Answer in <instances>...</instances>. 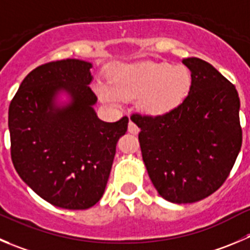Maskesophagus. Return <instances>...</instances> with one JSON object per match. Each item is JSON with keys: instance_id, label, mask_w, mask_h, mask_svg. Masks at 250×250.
Masks as SVG:
<instances>
[{"instance_id": "esophagus-1", "label": "esophagus", "mask_w": 250, "mask_h": 250, "mask_svg": "<svg viewBox=\"0 0 250 250\" xmlns=\"http://www.w3.org/2000/svg\"><path fill=\"white\" fill-rule=\"evenodd\" d=\"M127 131H129L130 134H132V135H137V134H139L140 129H139V127H137L136 124L132 123V121H130L129 126H127Z\"/></svg>"}]
</instances>
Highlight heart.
<instances>
[{
  "mask_svg": "<svg viewBox=\"0 0 250 250\" xmlns=\"http://www.w3.org/2000/svg\"><path fill=\"white\" fill-rule=\"evenodd\" d=\"M190 73L184 66L168 62L118 65L110 73V83L99 82L97 93L103 102L140 98L139 105L149 115H162L179 105L189 92Z\"/></svg>",
  "mask_w": 250,
  "mask_h": 250,
  "instance_id": "heart-1",
  "label": "heart"
}]
</instances>
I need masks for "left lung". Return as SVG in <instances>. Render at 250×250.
<instances>
[{"label": "left lung", "instance_id": "1", "mask_svg": "<svg viewBox=\"0 0 250 250\" xmlns=\"http://www.w3.org/2000/svg\"><path fill=\"white\" fill-rule=\"evenodd\" d=\"M184 101L162 115L132 114L149 179L174 204L196 203L225 183L242 147L238 92L212 65L198 58Z\"/></svg>", "mask_w": 250, "mask_h": 250}]
</instances>
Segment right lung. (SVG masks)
<instances>
[{
  "label": "right lung",
  "instance_id": "1",
  "mask_svg": "<svg viewBox=\"0 0 250 250\" xmlns=\"http://www.w3.org/2000/svg\"><path fill=\"white\" fill-rule=\"evenodd\" d=\"M92 63L66 59L38 66L21 83L8 109L11 157L17 173L40 198L68 210H85L103 196L116 142L129 118L98 119L89 87ZM71 102L59 108V91Z\"/></svg>",
  "mask_w": 250,
  "mask_h": 250
}]
</instances>
